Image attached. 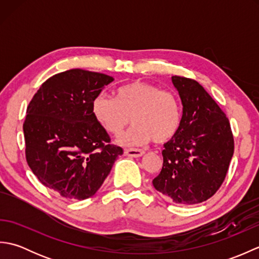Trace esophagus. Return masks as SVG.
<instances>
[{
    "label": "esophagus",
    "instance_id": "1",
    "mask_svg": "<svg viewBox=\"0 0 259 259\" xmlns=\"http://www.w3.org/2000/svg\"><path fill=\"white\" fill-rule=\"evenodd\" d=\"M124 153H125L126 156H129V157L138 158V157H141L142 155H144L145 151L141 150V149H125Z\"/></svg>",
    "mask_w": 259,
    "mask_h": 259
}]
</instances>
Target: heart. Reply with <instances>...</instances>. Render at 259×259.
<instances>
[{
	"label": "heart",
	"instance_id": "b5f03b06",
	"mask_svg": "<svg viewBox=\"0 0 259 259\" xmlns=\"http://www.w3.org/2000/svg\"><path fill=\"white\" fill-rule=\"evenodd\" d=\"M91 111L101 128L112 135H119L133 119L135 125L117 139L123 146H141L151 140L164 144L174 138L181 123L178 97L144 81L119 88L115 98L99 93Z\"/></svg>",
	"mask_w": 259,
	"mask_h": 259
}]
</instances>
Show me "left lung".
<instances>
[{
    "instance_id": "left-lung-1",
    "label": "left lung",
    "mask_w": 259,
    "mask_h": 259,
    "mask_svg": "<svg viewBox=\"0 0 259 259\" xmlns=\"http://www.w3.org/2000/svg\"><path fill=\"white\" fill-rule=\"evenodd\" d=\"M183 103L178 133L163 145L156 190L179 205L206 201L222 186L234 155L226 114L197 81L171 76Z\"/></svg>"
}]
</instances>
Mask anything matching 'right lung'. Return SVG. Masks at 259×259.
<instances>
[{
  "instance_id": "obj_1",
  "label": "right lung",
  "mask_w": 259,
  "mask_h": 259,
  "mask_svg": "<svg viewBox=\"0 0 259 259\" xmlns=\"http://www.w3.org/2000/svg\"><path fill=\"white\" fill-rule=\"evenodd\" d=\"M110 75L72 69L51 76L33 97L23 123L25 157L37 179L65 199L93 196L122 148L110 145L91 111Z\"/></svg>"
}]
</instances>
